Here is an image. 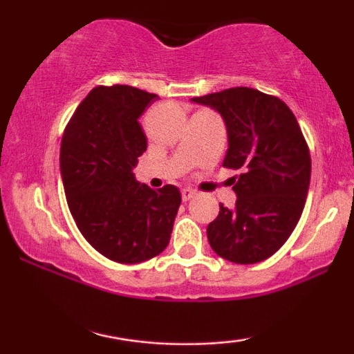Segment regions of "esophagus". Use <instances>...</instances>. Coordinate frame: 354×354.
<instances>
[{
    "label": "esophagus",
    "instance_id": "34e87169",
    "mask_svg": "<svg viewBox=\"0 0 354 354\" xmlns=\"http://www.w3.org/2000/svg\"><path fill=\"white\" fill-rule=\"evenodd\" d=\"M194 196H196V191H194V189H191V188H183L181 189L183 201H189L191 198H194Z\"/></svg>",
    "mask_w": 354,
    "mask_h": 354
}]
</instances>
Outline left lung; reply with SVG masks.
Returning <instances> with one entry per match:
<instances>
[{
    "instance_id": "8db88e82",
    "label": "left lung",
    "mask_w": 354,
    "mask_h": 354,
    "mask_svg": "<svg viewBox=\"0 0 354 354\" xmlns=\"http://www.w3.org/2000/svg\"><path fill=\"white\" fill-rule=\"evenodd\" d=\"M191 101L216 109L228 131L223 166L234 178L233 209L219 205L206 230L213 251L236 265H253L281 248L301 218L311 156L290 108L253 88H230Z\"/></svg>"
}]
</instances>
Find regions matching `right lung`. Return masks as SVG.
<instances>
[{
	"label": "right lung",
	"instance_id": "1",
	"mask_svg": "<svg viewBox=\"0 0 354 354\" xmlns=\"http://www.w3.org/2000/svg\"><path fill=\"white\" fill-rule=\"evenodd\" d=\"M156 100L126 84L93 88L61 140V178L76 226L98 253L123 265L168 246L181 205L176 186L151 189L133 174L148 145L138 120Z\"/></svg>",
	"mask_w": 354,
	"mask_h": 354
}]
</instances>
